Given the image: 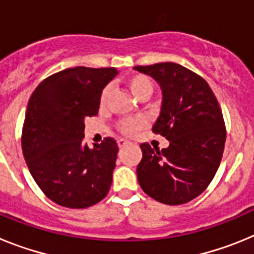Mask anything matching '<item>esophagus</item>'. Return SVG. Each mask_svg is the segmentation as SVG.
I'll return each instance as SVG.
<instances>
[{"mask_svg": "<svg viewBox=\"0 0 254 254\" xmlns=\"http://www.w3.org/2000/svg\"><path fill=\"white\" fill-rule=\"evenodd\" d=\"M129 142L128 141L123 140V138H121V140H118V146H120V149H125L126 146H128Z\"/></svg>", "mask_w": 254, "mask_h": 254, "instance_id": "1", "label": "esophagus"}]
</instances>
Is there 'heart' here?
<instances>
[{
  "mask_svg": "<svg viewBox=\"0 0 254 254\" xmlns=\"http://www.w3.org/2000/svg\"><path fill=\"white\" fill-rule=\"evenodd\" d=\"M126 86L128 87L132 95L138 100H146L154 91V84H152L151 78L149 76L143 75V73H132L125 80ZM111 95V87L105 86L102 90L99 96V107L100 109H104L109 100ZM143 127V123L138 120H125L118 122L117 128L125 136H133L141 131Z\"/></svg>",
  "mask_w": 254,
  "mask_h": 254,
  "instance_id": "1",
  "label": "heart"
}]
</instances>
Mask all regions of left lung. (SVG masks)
Masks as SVG:
<instances>
[{
  "label": "left lung",
  "instance_id": "obj_1",
  "mask_svg": "<svg viewBox=\"0 0 254 254\" xmlns=\"http://www.w3.org/2000/svg\"><path fill=\"white\" fill-rule=\"evenodd\" d=\"M134 69L160 84L163 105L154 133L169 141L167 149L141 143L137 165L141 188L165 205H183L202 193L223 158L226 128L223 112L205 78L174 62Z\"/></svg>",
  "mask_w": 254,
  "mask_h": 254
}]
</instances>
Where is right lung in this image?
<instances>
[{
    "label": "right lung",
    "instance_id": "right-lung-1",
    "mask_svg": "<svg viewBox=\"0 0 254 254\" xmlns=\"http://www.w3.org/2000/svg\"><path fill=\"white\" fill-rule=\"evenodd\" d=\"M114 67L66 68L44 78L31 94L22 125L21 147L30 174L57 205L86 208L108 194L118 145L105 137L84 143V121L99 111L103 87Z\"/></svg>",
    "mask_w": 254,
    "mask_h": 254
}]
</instances>
